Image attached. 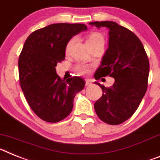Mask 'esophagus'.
I'll return each instance as SVG.
<instances>
[{"label":"esophagus","mask_w":160,"mask_h":160,"mask_svg":"<svg viewBox=\"0 0 160 160\" xmlns=\"http://www.w3.org/2000/svg\"><path fill=\"white\" fill-rule=\"evenodd\" d=\"M91 84H92V83L90 80H85V85L86 86H89V85H91Z\"/></svg>","instance_id":"obj_1"}]
</instances>
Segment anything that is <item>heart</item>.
I'll list each match as a JSON object with an SVG mask.
<instances>
[{
    "mask_svg": "<svg viewBox=\"0 0 160 160\" xmlns=\"http://www.w3.org/2000/svg\"><path fill=\"white\" fill-rule=\"evenodd\" d=\"M73 41H74V38H72V39H71L70 41L68 42V43L66 47L67 51H68V49L70 48L71 45H72V43L73 42ZM86 42H87V45H88V47H90V46L95 45V44L97 43H104L105 41H104L103 36L101 35L100 33L93 32V33H92V34H89V36H88V38H87ZM77 69H78L79 72H80L82 74H85V73H87V72H88V68L85 66H79Z\"/></svg>",
    "mask_w": 160,
    "mask_h": 160,
    "instance_id": "heart-1",
    "label": "heart"
}]
</instances>
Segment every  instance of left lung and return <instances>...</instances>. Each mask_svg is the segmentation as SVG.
<instances>
[{
  "instance_id": "1",
  "label": "left lung",
  "mask_w": 160,
  "mask_h": 160,
  "mask_svg": "<svg viewBox=\"0 0 160 160\" xmlns=\"http://www.w3.org/2000/svg\"><path fill=\"white\" fill-rule=\"evenodd\" d=\"M88 24L109 29V47L94 78L109 76L115 80L109 88L95 82L103 95L96 101L94 109L107 124H121L134 114L147 92L149 60L139 38L124 26L109 21Z\"/></svg>"
}]
</instances>
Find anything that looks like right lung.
<instances>
[{
    "instance_id": "obj_1",
    "label": "right lung",
    "mask_w": 160,
    "mask_h": 160,
    "mask_svg": "<svg viewBox=\"0 0 160 160\" xmlns=\"http://www.w3.org/2000/svg\"><path fill=\"white\" fill-rule=\"evenodd\" d=\"M87 29L78 23L51 24L34 31L25 42L18 59L21 88L32 110L45 122L67 118L76 93L84 89L83 79L74 76L64 81L55 67L64 59L71 38Z\"/></svg>"
}]
</instances>
